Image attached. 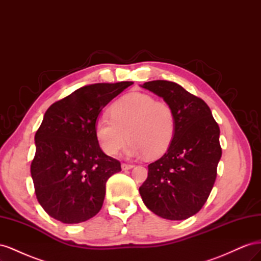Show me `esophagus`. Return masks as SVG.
<instances>
[{"instance_id":"obj_1","label":"esophagus","mask_w":261,"mask_h":261,"mask_svg":"<svg viewBox=\"0 0 261 261\" xmlns=\"http://www.w3.org/2000/svg\"><path fill=\"white\" fill-rule=\"evenodd\" d=\"M134 168V164H128V163H122V170H130Z\"/></svg>"}]
</instances>
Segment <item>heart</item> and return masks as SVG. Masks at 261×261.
Masks as SVG:
<instances>
[{"instance_id": "obj_1", "label": "heart", "mask_w": 261, "mask_h": 261, "mask_svg": "<svg viewBox=\"0 0 261 261\" xmlns=\"http://www.w3.org/2000/svg\"><path fill=\"white\" fill-rule=\"evenodd\" d=\"M109 117L96 123V137L108 155H115L130 139L126 153L158 158L168 151L176 133L172 107L146 93L134 92L116 100Z\"/></svg>"}]
</instances>
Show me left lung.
Wrapping results in <instances>:
<instances>
[{
  "label": "left lung",
  "instance_id": "1",
  "mask_svg": "<svg viewBox=\"0 0 261 261\" xmlns=\"http://www.w3.org/2000/svg\"><path fill=\"white\" fill-rule=\"evenodd\" d=\"M141 87L172 107L176 133L168 151L148 165L139 194L156 216L188 219L202 208L215 185L222 155L219 125L206 102L176 83L152 81Z\"/></svg>",
  "mask_w": 261,
  "mask_h": 261
}]
</instances>
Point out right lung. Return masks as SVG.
Listing matches in <instances>:
<instances>
[{"label":"right lung","instance_id":"obj_1","mask_svg":"<svg viewBox=\"0 0 261 261\" xmlns=\"http://www.w3.org/2000/svg\"><path fill=\"white\" fill-rule=\"evenodd\" d=\"M133 84L84 86L44 113L30 172L39 203L55 220L81 223L102 208L107 180L121 171V163L101 150L96 122L102 109Z\"/></svg>","mask_w":261,"mask_h":261}]
</instances>
